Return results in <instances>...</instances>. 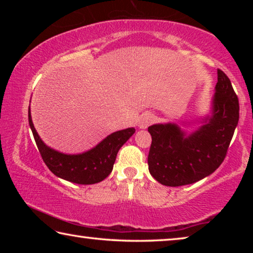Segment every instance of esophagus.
I'll use <instances>...</instances> for the list:
<instances>
[{
    "label": "esophagus",
    "instance_id": "esophagus-1",
    "mask_svg": "<svg viewBox=\"0 0 253 253\" xmlns=\"http://www.w3.org/2000/svg\"><path fill=\"white\" fill-rule=\"evenodd\" d=\"M154 122H155V116L152 113H144L138 119V126L142 129H146Z\"/></svg>",
    "mask_w": 253,
    "mask_h": 253
}]
</instances>
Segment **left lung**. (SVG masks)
I'll return each mask as SVG.
<instances>
[{"mask_svg": "<svg viewBox=\"0 0 253 253\" xmlns=\"http://www.w3.org/2000/svg\"><path fill=\"white\" fill-rule=\"evenodd\" d=\"M238 122V96L228 76L217 69L211 115L199 129L187 135L176 124L148 127L149 173L166 186L187 185L209 176L224 161Z\"/></svg>", "mask_w": 253, "mask_h": 253, "instance_id": "left-lung-1", "label": "left lung"}]
</instances>
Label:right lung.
I'll return each mask as SVG.
<instances>
[{"label": "right lung", "mask_w": 253, "mask_h": 253, "mask_svg": "<svg viewBox=\"0 0 253 253\" xmlns=\"http://www.w3.org/2000/svg\"><path fill=\"white\" fill-rule=\"evenodd\" d=\"M29 124L41 157L55 176L76 184H95L111 173L117 153L134 135L135 128L115 131L89 151L81 154H63L50 148L42 142L33 126L29 107Z\"/></svg>", "instance_id": "1"}]
</instances>
